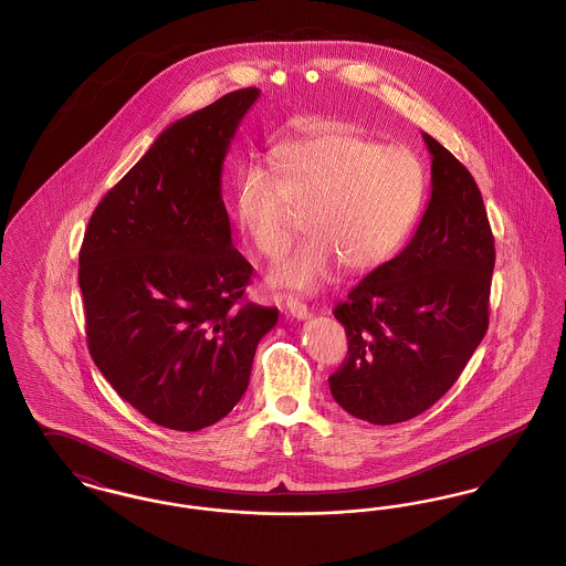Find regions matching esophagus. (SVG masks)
I'll list each match as a JSON object with an SVG mask.
<instances>
[{"mask_svg":"<svg viewBox=\"0 0 566 566\" xmlns=\"http://www.w3.org/2000/svg\"><path fill=\"white\" fill-rule=\"evenodd\" d=\"M286 310H289V314L296 318V321H305L307 316H310V310H307V305L303 303V301H298L296 296H289L286 298Z\"/></svg>","mask_w":566,"mask_h":566,"instance_id":"obj_1","label":"esophagus"}]
</instances>
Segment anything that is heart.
<instances>
[{
	"label": "heart",
	"mask_w": 566,
	"mask_h": 566,
	"mask_svg": "<svg viewBox=\"0 0 566 566\" xmlns=\"http://www.w3.org/2000/svg\"><path fill=\"white\" fill-rule=\"evenodd\" d=\"M427 195L420 159L401 146L344 125L271 148L268 169L248 163L233 182V218L243 240L268 261L286 254L296 214L310 235L270 271V282L316 293L342 265L356 275L388 263L403 245Z\"/></svg>",
	"instance_id": "1"
}]
</instances>
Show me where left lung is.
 I'll return each mask as SVG.
<instances>
[{"instance_id": "1", "label": "left lung", "mask_w": 566, "mask_h": 566, "mask_svg": "<svg viewBox=\"0 0 566 566\" xmlns=\"http://www.w3.org/2000/svg\"><path fill=\"white\" fill-rule=\"evenodd\" d=\"M431 199L413 238L354 286L333 314L348 356L331 395L371 424H397L437 403L488 331L494 238L469 169L434 137Z\"/></svg>"}]
</instances>
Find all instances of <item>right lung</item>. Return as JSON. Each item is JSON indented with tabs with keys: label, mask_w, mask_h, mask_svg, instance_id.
<instances>
[{
	"label": "right lung",
	"mask_w": 566,
	"mask_h": 566,
	"mask_svg": "<svg viewBox=\"0 0 566 566\" xmlns=\"http://www.w3.org/2000/svg\"><path fill=\"white\" fill-rule=\"evenodd\" d=\"M261 91L176 120L88 220L81 248L86 344L112 388L155 424L199 431L242 399L277 310L245 303L222 163Z\"/></svg>",
	"instance_id": "1"
}]
</instances>
